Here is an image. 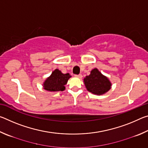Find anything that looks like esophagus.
I'll use <instances>...</instances> for the list:
<instances>
[{"instance_id": "1", "label": "esophagus", "mask_w": 148, "mask_h": 148, "mask_svg": "<svg viewBox=\"0 0 148 148\" xmlns=\"http://www.w3.org/2000/svg\"><path fill=\"white\" fill-rule=\"evenodd\" d=\"M75 76L77 77H79V78H82V75L81 74H77V75H75Z\"/></svg>"}]
</instances>
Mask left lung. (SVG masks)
I'll return each instance as SVG.
<instances>
[{
  "label": "left lung",
  "instance_id": "8db88e82",
  "mask_svg": "<svg viewBox=\"0 0 148 148\" xmlns=\"http://www.w3.org/2000/svg\"><path fill=\"white\" fill-rule=\"evenodd\" d=\"M84 83L87 91L95 95H102L109 91L111 83L106 76L97 69L92 70L89 76L84 78Z\"/></svg>",
  "mask_w": 148,
  "mask_h": 148
}]
</instances>
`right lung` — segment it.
Instances as JSON below:
<instances>
[{
  "mask_svg": "<svg viewBox=\"0 0 148 148\" xmlns=\"http://www.w3.org/2000/svg\"><path fill=\"white\" fill-rule=\"evenodd\" d=\"M71 77L69 73L62 74L58 69L55 70L51 76L44 83V89L49 91H62L65 89L69 79Z\"/></svg>",
  "mask_w": 148,
  "mask_h": 148,
  "instance_id": "obj_1",
  "label": "right lung"
}]
</instances>
